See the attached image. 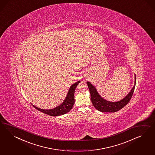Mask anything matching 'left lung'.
Instances as JSON below:
<instances>
[{"label": "left lung", "mask_w": 155, "mask_h": 155, "mask_svg": "<svg viewBox=\"0 0 155 155\" xmlns=\"http://www.w3.org/2000/svg\"><path fill=\"white\" fill-rule=\"evenodd\" d=\"M135 76V84L131 90L124 98L115 102H110L102 98L94 86L89 82H87L90 93L91 101L94 107L99 111L103 113H115L124 107L130 102L134 93L136 84V75Z\"/></svg>", "instance_id": "obj_1"}]
</instances>
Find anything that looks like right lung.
<instances>
[{
  "mask_svg": "<svg viewBox=\"0 0 155 155\" xmlns=\"http://www.w3.org/2000/svg\"><path fill=\"white\" fill-rule=\"evenodd\" d=\"M80 81L75 82V84H72L69 88L68 93L66 97L65 100L64 102L61 103V104L57 106L55 108L50 109V110H44L41 108H38L37 107L33 105V107L36 108L38 110L42 112V113L46 114L48 115L52 116V117H56L68 113L70 111L71 109L73 107L74 104V91L77 86L80 83Z\"/></svg>",
  "mask_w": 155,
  "mask_h": 155,
  "instance_id": "obj_1",
  "label": "right lung"
}]
</instances>
